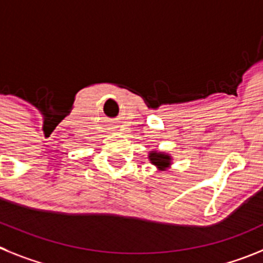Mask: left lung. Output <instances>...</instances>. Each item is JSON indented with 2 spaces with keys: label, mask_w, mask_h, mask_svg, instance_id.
I'll use <instances>...</instances> for the list:
<instances>
[{
  "label": "left lung",
  "mask_w": 263,
  "mask_h": 263,
  "mask_svg": "<svg viewBox=\"0 0 263 263\" xmlns=\"http://www.w3.org/2000/svg\"><path fill=\"white\" fill-rule=\"evenodd\" d=\"M148 160H150L151 164H154L158 169L165 171V169L172 164V156L169 155V154L151 151V153L148 154Z\"/></svg>",
  "instance_id": "obj_1"
}]
</instances>
